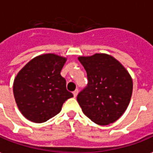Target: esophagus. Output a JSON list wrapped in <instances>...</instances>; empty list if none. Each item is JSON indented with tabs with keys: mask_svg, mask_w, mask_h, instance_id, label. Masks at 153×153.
Instances as JSON below:
<instances>
[{
	"mask_svg": "<svg viewBox=\"0 0 153 153\" xmlns=\"http://www.w3.org/2000/svg\"><path fill=\"white\" fill-rule=\"evenodd\" d=\"M78 91H79L77 90V89L73 91V96H74V97H76V96H77V94H78Z\"/></svg>",
	"mask_w": 153,
	"mask_h": 153,
	"instance_id": "obj_1",
	"label": "esophagus"
}]
</instances>
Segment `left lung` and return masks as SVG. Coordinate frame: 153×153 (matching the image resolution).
<instances>
[{"instance_id": "8db88e82", "label": "left lung", "mask_w": 153, "mask_h": 153, "mask_svg": "<svg viewBox=\"0 0 153 153\" xmlns=\"http://www.w3.org/2000/svg\"><path fill=\"white\" fill-rule=\"evenodd\" d=\"M87 71V86L77 95L84 114L98 125L116 122L131 100L132 80L125 67L111 56H80Z\"/></svg>"}]
</instances>
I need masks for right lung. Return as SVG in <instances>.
<instances>
[{
	"mask_svg": "<svg viewBox=\"0 0 153 153\" xmlns=\"http://www.w3.org/2000/svg\"><path fill=\"white\" fill-rule=\"evenodd\" d=\"M66 59L55 54L33 58L19 71L13 93L19 110L30 122H46L62 110L63 103L73 94L66 90L61 76Z\"/></svg>",
	"mask_w": 153,
	"mask_h": 153,
	"instance_id": "right-lung-1",
	"label": "right lung"
}]
</instances>
